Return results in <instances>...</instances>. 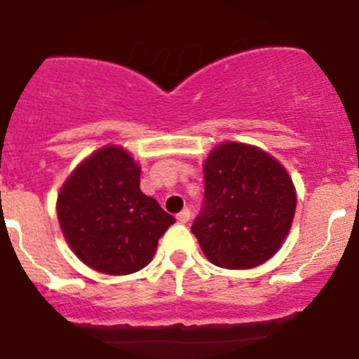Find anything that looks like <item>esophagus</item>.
I'll use <instances>...</instances> for the list:
<instances>
[{"instance_id":"obj_1","label":"esophagus","mask_w":359,"mask_h":359,"mask_svg":"<svg viewBox=\"0 0 359 359\" xmlns=\"http://www.w3.org/2000/svg\"><path fill=\"white\" fill-rule=\"evenodd\" d=\"M191 219V210L189 208H184V210H180L179 214H177V221L182 222V224H186L187 221Z\"/></svg>"}]
</instances>
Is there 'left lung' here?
Instances as JSON below:
<instances>
[{"label":"left lung","mask_w":359,"mask_h":359,"mask_svg":"<svg viewBox=\"0 0 359 359\" xmlns=\"http://www.w3.org/2000/svg\"><path fill=\"white\" fill-rule=\"evenodd\" d=\"M205 198L191 231L215 266L264 263L286 240L297 210L293 180L261 149L224 142L203 165Z\"/></svg>","instance_id":"obj_1"}]
</instances>
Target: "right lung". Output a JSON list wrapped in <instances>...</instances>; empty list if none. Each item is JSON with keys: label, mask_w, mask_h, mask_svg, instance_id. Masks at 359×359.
<instances>
[{"label": "right lung", "mask_w": 359, "mask_h": 359, "mask_svg": "<svg viewBox=\"0 0 359 359\" xmlns=\"http://www.w3.org/2000/svg\"><path fill=\"white\" fill-rule=\"evenodd\" d=\"M57 217L76 257L109 276L147 266L175 222L142 193L140 166L117 145L100 149L73 170L59 191Z\"/></svg>", "instance_id": "obj_1"}]
</instances>
